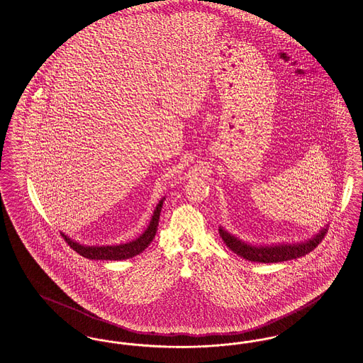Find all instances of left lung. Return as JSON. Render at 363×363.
Returning a JSON list of instances; mask_svg holds the SVG:
<instances>
[{"instance_id": "obj_1", "label": "left lung", "mask_w": 363, "mask_h": 363, "mask_svg": "<svg viewBox=\"0 0 363 363\" xmlns=\"http://www.w3.org/2000/svg\"><path fill=\"white\" fill-rule=\"evenodd\" d=\"M218 233L221 239L230 250H233L235 254L245 258L247 261L262 262V263H277V262L290 261L300 257H304L309 254L312 250L319 246L321 240L324 239V235L327 233V228L321 230L313 239H309L305 243L298 245H278V246H251L245 242L239 240L238 238L227 233L221 227L218 228Z\"/></svg>"}]
</instances>
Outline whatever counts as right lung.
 Wrapping results in <instances>:
<instances>
[{
  "mask_svg": "<svg viewBox=\"0 0 363 363\" xmlns=\"http://www.w3.org/2000/svg\"><path fill=\"white\" fill-rule=\"evenodd\" d=\"M163 200H160V203L157 205L152 218L150 221L148 228L145 230L143 235H140L136 240H132L130 243L125 245H118V246H99V247H87L81 246L79 243L74 242L70 238H67L65 233H62L63 239L66 240V243L73 248L74 251H77L79 255L85 257L87 259H102V261H121V259H128L133 258L138 254L143 252L148 245L152 242V239L155 238V233L158 230V223H160V211H162V205Z\"/></svg>",
  "mask_w": 363,
  "mask_h": 363,
  "instance_id": "right-lung-1",
  "label": "right lung"
}]
</instances>
